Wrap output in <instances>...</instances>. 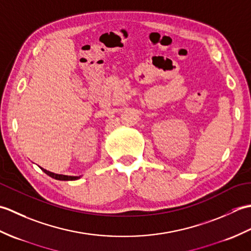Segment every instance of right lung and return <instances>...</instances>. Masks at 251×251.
Masks as SVG:
<instances>
[{
  "label": "right lung",
  "mask_w": 251,
  "mask_h": 251,
  "mask_svg": "<svg viewBox=\"0 0 251 251\" xmlns=\"http://www.w3.org/2000/svg\"><path fill=\"white\" fill-rule=\"evenodd\" d=\"M41 169L43 170V172H44L46 175H49L50 177L54 178V179H56V180L68 181V180H76V179H78V178H79V177H73V176H65V175H58V174H54V173H50V172H49V170H46V169H44V168H41Z\"/></svg>",
  "instance_id": "right-lung-1"
}]
</instances>
